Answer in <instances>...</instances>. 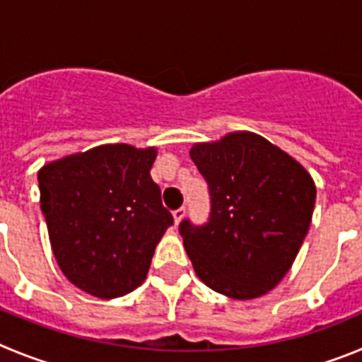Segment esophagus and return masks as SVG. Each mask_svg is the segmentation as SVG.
Listing matches in <instances>:
<instances>
[{
  "label": "esophagus",
  "mask_w": 362,
  "mask_h": 362,
  "mask_svg": "<svg viewBox=\"0 0 362 362\" xmlns=\"http://www.w3.org/2000/svg\"><path fill=\"white\" fill-rule=\"evenodd\" d=\"M185 216V207H180V209L173 211V218H175V226H178Z\"/></svg>",
  "instance_id": "esophagus-1"
}]
</instances>
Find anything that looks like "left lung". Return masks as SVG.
I'll use <instances>...</instances> for the list:
<instances>
[{
	"mask_svg": "<svg viewBox=\"0 0 362 362\" xmlns=\"http://www.w3.org/2000/svg\"><path fill=\"white\" fill-rule=\"evenodd\" d=\"M209 185L211 216L180 234L198 278L218 294L254 299L294 263L315 204L310 173L262 135L233 132L189 149Z\"/></svg>",
	"mask_w": 362,
	"mask_h": 362,
	"instance_id": "obj_1",
	"label": "left lung"
}]
</instances>
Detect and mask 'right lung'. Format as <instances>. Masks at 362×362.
<instances>
[{
    "label": "right lung",
    "instance_id": "1",
    "mask_svg": "<svg viewBox=\"0 0 362 362\" xmlns=\"http://www.w3.org/2000/svg\"><path fill=\"white\" fill-rule=\"evenodd\" d=\"M157 148L104 144L39 169L41 211L68 281L100 299L135 291L173 226L153 182Z\"/></svg>",
    "mask_w": 362,
    "mask_h": 362
}]
</instances>
